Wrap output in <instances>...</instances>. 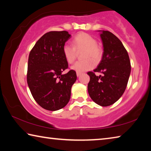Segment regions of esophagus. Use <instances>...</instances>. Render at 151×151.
<instances>
[{
  "instance_id": "1",
  "label": "esophagus",
  "mask_w": 151,
  "mask_h": 151,
  "mask_svg": "<svg viewBox=\"0 0 151 151\" xmlns=\"http://www.w3.org/2000/svg\"><path fill=\"white\" fill-rule=\"evenodd\" d=\"M81 75V73H76V76H77L78 77V76H80Z\"/></svg>"
}]
</instances>
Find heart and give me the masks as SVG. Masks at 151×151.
I'll use <instances>...</instances> for the list:
<instances>
[{"label":"heart","instance_id":"1","mask_svg":"<svg viewBox=\"0 0 151 151\" xmlns=\"http://www.w3.org/2000/svg\"><path fill=\"white\" fill-rule=\"evenodd\" d=\"M96 40L93 36L85 32H80L73 40V45L65 43L63 47V53L66 62L69 64L75 60L77 55L76 51L84 50L83 58L85 59L78 60L71 66L76 73H83L92 69L94 63L99 62L103 55V48L96 43Z\"/></svg>","mask_w":151,"mask_h":151}]
</instances>
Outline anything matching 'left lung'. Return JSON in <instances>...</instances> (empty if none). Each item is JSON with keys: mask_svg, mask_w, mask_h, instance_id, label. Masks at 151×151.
Segmentation results:
<instances>
[{"mask_svg": "<svg viewBox=\"0 0 151 151\" xmlns=\"http://www.w3.org/2000/svg\"><path fill=\"white\" fill-rule=\"evenodd\" d=\"M100 36L104 52L97 68L87 73L90 76L88 92L94 103L108 106L118 101L124 93L131 66L127 50L115 35L101 30ZM95 72H101L103 75L96 76Z\"/></svg>", "mask_w": 151, "mask_h": 151, "instance_id": "obj_1", "label": "left lung"}]
</instances>
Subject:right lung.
Segmentation results:
<instances>
[{
  "instance_id": "1",
  "label": "right lung",
  "mask_w": 151,
  "mask_h": 151,
  "mask_svg": "<svg viewBox=\"0 0 151 151\" xmlns=\"http://www.w3.org/2000/svg\"><path fill=\"white\" fill-rule=\"evenodd\" d=\"M70 37L65 30L47 32L30 52L28 85L35 101L48 111H57L67 104L76 80L74 70L62 74L68 68L63 47Z\"/></svg>"
}]
</instances>
